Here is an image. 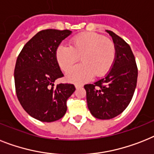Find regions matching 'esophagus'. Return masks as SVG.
Wrapping results in <instances>:
<instances>
[{
    "mask_svg": "<svg viewBox=\"0 0 154 154\" xmlns=\"http://www.w3.org/2000/svg\"><path fill=\"white\" fill-rule=\"evenodd\" d=\"M82 85H81V84H76V85H75V87H76V88H81V87H82Z\"/></svg>",
    "mask_w": 154,
    "mask_h": 154,
    "instance_id": "1",
    "label": "esophagus"
}]
</instances>
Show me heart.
Returning <instances> with one entry per match:
<instances>
[{
    "label": "heart",
    "instance_id": "1",
    "mask_svg": "<svg viewBox=\"0 0 154 154\" xmlns=\"http://www.w3.org/2000/svg\"><path fill=\"white\" fill-rule=\"evenodd\" d=\"M117 49L115 42L101 34L84 32L73 37L70 47L59 45L55 51L57 64L66 72L79 61L82 64L75 66L66 74L71 82H85L93 76L100 77L109 73L116 62Z\"/></svg>",
    "mask_w": 154,
    "mask_h": 154
}]
</instances>
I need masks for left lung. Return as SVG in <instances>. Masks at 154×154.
Instances as JSON below:
<instances>
[{"instance_id":"left-lung-1","label":"left lung","mask_w":154,"mask_h":154,"mask_svg":"<svg viewBox=\"0 0 154 154\" xmlns=\"http://www.w3.org/2000/svg\"><path fill=\"white\" fill-rule=\"evenodd\" d=\"M117 57L104 78L84 86L90 112L100 119H110L122 113L129 105L137 85L138 67L131 47L112 31Z\"/></svg>"}]
</instances>
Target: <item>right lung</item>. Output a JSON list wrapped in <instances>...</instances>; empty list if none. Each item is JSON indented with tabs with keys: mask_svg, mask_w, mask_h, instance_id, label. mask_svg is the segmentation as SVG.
Returning <instances> with one entry per match:
<instances>
[{
	"mask_svg": "<svg viewBox=\"0 0 154 154\" xmlns=\"http://www.w3.org/2000/svg\"><path fill=\"white\" fill-rule=\"evenodd\" d=\"M70 34L69 30H42L24 45L16 59L17 98L28 115L42 122L62 118L67 100L76 90L72 84H54L64 76L56 61V49Z\"/></svg>",
	"mask_w": 154,
	"mask_h": 154,
	"instance_id": "add662e5",
	"label": "right lung"
}]
</instances>
